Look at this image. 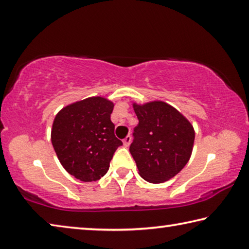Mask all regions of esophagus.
<instances>
[{
  "mask_svg": "<svg viewBox=\"0 0 249 249\" xmlns=\"http://www.w3.org/2000/svg\"><path fill=\"white\" fill-rule=\"evenodd\" d=\"M130 142H132V137H130L128 135V136H126L123 140V144H124L125 147H128L129 144H130Z\"/></svg>",
  "mask_w": 249,
  "mask_h": 249,
  "instance_id": "1",
  "label": "esophagus"
}]
</instances>
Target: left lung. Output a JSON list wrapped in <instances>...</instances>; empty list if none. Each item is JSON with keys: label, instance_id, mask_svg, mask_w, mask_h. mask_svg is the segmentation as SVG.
<instances>
[{"label": "left lung", "instance_id": "1", "mask_svg": "<svg viewBox=\"0 0 249 249\" xmlns=\"http://www.w3.org/2000/svg\"><path fill=\"white\" fill-rule=\"evenodd\" d=\"M138 125L129 151L142 179L165 182L187 165L195 142V130L185 117L165 102L134 104Z\"/></svg>", "mask_w": 249, "mask_h": 249}]
</instances>
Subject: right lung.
Segmentation results:
<instances>
[{
  "label": "right lung",
  "instance_id": "obj_1",
  "mask_svg": "<svg viewBox=\"0 0 249 249\" xmlns=\"http://www.w3.org/2000/svg\"><path fill=\"white\" fill-rule=\"evenodd\" d=\"M114 105L100 96L61 109L54 117L52 142L61 165L84 182L107 174L113 155L123 145L115 136L111 114Z\"/></svg>",
  "mask_w": 249,
  "mask_h": 249
}]
</instances>
